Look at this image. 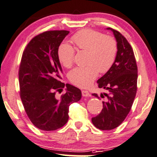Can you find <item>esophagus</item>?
<instances>
[{"mask_svg":"<svg viewBox=\"0 0 157 157\" xmlns=\"http://www.w3.org/2000/svg\"><path fill=\"white\" fill-rule=\"evenodd\" d=\"M81 93H82V96L83 97H88V96H89V92L88 91H86V90H82L81 91Z\"/></svg>","mask_w":157,"mask_h":157,"instance_id":"1","label":"esophagus"}]
</instances>
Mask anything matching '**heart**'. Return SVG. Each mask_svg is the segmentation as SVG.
Returning <instances> with one entry per match:
<instances>
[{
	"label": "heart",
	"instance_id": "heart-1",
	"mask_svg": "<svg viewBox=\"0 0 157 157\" xmlns=\"http://www.w3.org/2000/svg\"><path fill=\"white\" fill-rule=\"evenodd\" d=\"M78 50L88 51L85 67H77L68 73L71 83L81 88L90 86L97 78L98 72H107L115 63L117 53V43L110 36L91 29L78 32L72 37ZM75 49L68 43H62L58 50L60 63L66 68L73 65Z\"/></svg>",
	"mask_w": 157,
	"mask_h": 157
}]
</instances>
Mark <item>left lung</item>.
I'll return each instance as SVG.
<instances>
[{"label":"left lung","instance_id":"8db88e82","mask_svg":"<svg viewBox=\"0 0 157 157\" xmlns=\"http://www.w3.org/2000/svg\"><path fill=\"white\" fill-rule=\"evenodd\" d=\"M113 32L117 43L115 61L102 77L97 81L99 88L108 93L101 94L105 99L100 114L92 117L95 127L109 131L118 127L131 110L137 91L138 68L133 48L126 38L117 30L107 28ZM93 96L99 98L97 94Z\"/></svg>","mask_w":157,"mask_h":157}]
</instances>
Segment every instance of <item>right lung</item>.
Instances as JSON below:
<instances>
[{"label":"right lung","instance_id":"1","mask_svg":"<svg viewBox=\"0 0 157 157\" xmlns=\"http://www.w3.org/2000/svg\"><path fill=\"white\" fill-rule=\"evenodd\" d=\"M69 33L66 30L47 31L32 38L22 54L19 70L20 97L33 125L42 131H55L68 121L69 106L79 101L81 91L60 81L63 74L58 57L59 46ZM67 86L66 93L60 98Z\"/></svg>","mask_w":157,"mask_h":157}]
</instances>
